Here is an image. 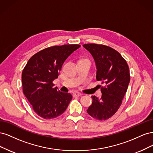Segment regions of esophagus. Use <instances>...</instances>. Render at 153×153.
I'll use <instances>...</instances> for the list:
<instances>
[{
    "label": "esophagus",
    "mask_w": 153,
    "mask_h": 153,
    "mask_svg": "<svg viewBox=\"0 0 153 153\" xmlns=\"http://www.w3.org/2000/svg\"><path fill=\"white\" fill-rule=\"evenodd\" d=\"M82 94L81 93V92H73V97H76V96H80Z\"/></svg>",
    "instance_id": "obj_1"
}]
</instances>
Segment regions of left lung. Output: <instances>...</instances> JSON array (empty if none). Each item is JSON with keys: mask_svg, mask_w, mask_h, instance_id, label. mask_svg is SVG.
I'll return each instance as SVG.
<instances>
[{"mask_svg": "<svg viewBox=\"0 0 153 153\" xmlns=\"http://www.w3.org/2000/svg\"><path fill=\"white\" fill-rule=\"evenodd\" d=\"M93 57L97 68L96 80L101 82V98L92 96V105L87 110L91 116L105 121L117 112L130 80L129 67L117 50L104 45H83Z\"/></svg>", "mask_w": 153, "mask_h": 153, "instance_id": "obj_1", "label": "left lung"}]
</instances>
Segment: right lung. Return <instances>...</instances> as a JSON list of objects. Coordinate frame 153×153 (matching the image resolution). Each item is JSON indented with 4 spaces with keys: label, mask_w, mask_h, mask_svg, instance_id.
Wrapping results in <instances>:
<instances>
[{
    "label": "right lung",
    "mask_w": 153,
    "mask_h": 153,
    "mask_svg": "<svg viewBox=\"0 0 153 153\" xmlns=\"http://www.w3.org/2000/svg\"><path fill=\"white\" fill-rule=\"evenodd\" d=\"M80 47L64 45L45 48L32 55L23 69V92L41 117L53 119L66 110L72 96L57 91L53 81L58 78L66 59Z\"/></svg>",
    "instance_id": "right-lung-1"
}]
</instances>
